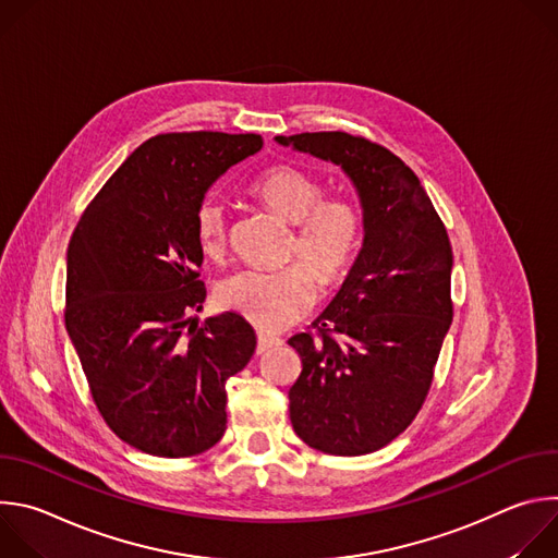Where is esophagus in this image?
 <instances>
[{"label": "esophagus", "instance_id": "34e87169", "mask_svg": "<svg viewBox=\"0 0 558 558\" xmlns=\"http://www.w3.org/2000/svg\"><path fill=\"white\" fill-rule=\"evenodd\" d=\"M280 344H282V340H280V338H274V336H269V333H258L256 353H258V355H263V353H267L269 349H276V347H280Z\"/></svg>", "mask_w": 558, "mask_h": 558}]
</instances>
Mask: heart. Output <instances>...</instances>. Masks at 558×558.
I'll list each match as a JSON object with an SVG mask.
<instances>
[{"label":"heart","mask_w":558,"mask_h":558,"mask_svg":"<svg viewBox=\"0 0 558 558\" xmlns=\"http://www.w3.org/2000/svg\"><path fill=\"white\" fill-rule=\"evenodd\" d=\"M250 192L276 216L293 222L287 258L305 265L238 271L218 287V300L258 329L278 331L315 304V278L333 287L349 274L362 241V211L347 194H325L320 179L287 163L258 174ZM194 233L203 256L211 260L225 256L229 222L220 203L203 201L196 207Z\"/></svg>","instance_id":"b5f03b06"}]
</instances>
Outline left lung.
I'll use <instances>...</instances> for the list:
<instances>
[{
	"mask_svg": "<svg viewBox=\"0 0 558 558\" xmlns=\"http://www.w3.org/2000/svg\"><path fill=\"white\" fill-rule=\"evenodd\" d=\"M351 177L364 209L362 250L329 308L289 344L302 373L289 390L295 435L311 448L368 454L422 411L452 323V247L415 172L347 132L276 136Z\"/></svg>",
	"mask_w": 558,
	"mask_h": 558,
	"instance_id": "obj_1",
	"label": "left lung"
}]
</instances>
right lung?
Wrapping results in <instances>:
<instances>
[{
    "mask_svg": "<svg viewBox=\"0 0 558 558\" xmlns=\"http://www.w3.org/2000/svg\"><path fill=\"white\" fill-rule=\"evenodd\" d=\"M260 147L258 134H156L72 231L65 329L99 415L141 452L194 457L225 435V384L252 360L256 333L231 311L187 325L205 300L194 214Z\"/></svg>",
    "mask_w": 558,
    "mask_h": 558,
    "instance_id": "1",
    "label": "right lung"
}]
</instances>
